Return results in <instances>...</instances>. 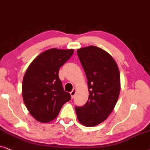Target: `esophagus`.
Returning a JSON list of instances; mask_svg holds the SVG:
<instances>
[{"mask_svg":"<svg viewBox=\"0 0 150 150\" xmlns=\"http://www.w3.org/2000/svg\"><path fill=\"white\" fill-rule=\"evenodd\" d=\"M70 94H71V96L72 99L74 98V97H75V94H76V89L74 88V89L73 90V91H72L71 92V93H70Z\"/></svg>","mask_w":150,"mask_h":150,"instance_id":"34e87169","label":"esophagus"}]
</instances>
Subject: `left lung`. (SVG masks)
Returning a JSON list of instances; mask_svg holds the SVG:
<instances>
[{"label": "left lung", "mask_w": 150, "mask_h": 150, "mask_svg": "<svg viewBox=\"0 0 150 150\" xmlns=\"http://www.w3.org/2000/svg\"><path fill=\"white\" fill-rule=\"evenodd\" d=\"M86 78L88 99L83 106H75L79 123L93 127L102 123L110 115L120 92V73L113 57L95 46L77 49Z\"/></svg>", "instance_id": "8db88e82"}]
</instances>
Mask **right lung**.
<instances>
[{"mask_svg":"<svg viewBox=\"0 0 150 150\" xmlns=\"http://www.w3.org/2000/svg\"><path fill=\"white\" fill-rule=\"evenodd\" d=\"M73 49L53 48L35 57L23 77L22 93L24 102L33 118L41 123L55 119L62 107L71 99L64 91L59 70L72 56Z\"/></svg>","mask_w":150,"mask_h":150,"instance_id":"obj_1","label":"right lung"}]
</instances>
